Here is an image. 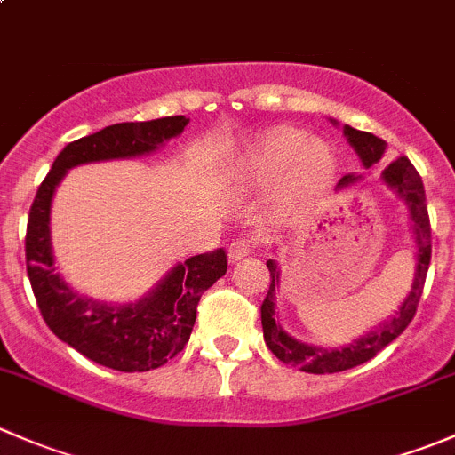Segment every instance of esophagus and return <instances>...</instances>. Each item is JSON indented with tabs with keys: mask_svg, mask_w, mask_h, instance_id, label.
<instances>
[{
	"mask_svg": "<svg viewBox=\"0 0 455 455\" xmlns=\"http://www.w3.org/2000/svg\"><path fill=\"white\" fill-rule=\"evenodd\" d=\"M253 249L255 240H251V237H237V240L231 242V246H228V261L242 259V257L249 255Z\"/></svg>",
	"mask_w": 455,
	"mask_h": 455,
	"instance_id": "esophagus-1",
	"label": "esophagus"
}]
</instances>
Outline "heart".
I'll list each match as a JSON object with an SVG mask.
<instances>
[{"label": "heart", "mask_w": 455, "mask_h": 455, "mask_svg": "<svg viewBox=\"0 0 455 455\" xmlns=\"http://www.w3.org/2000/svg\"><path fill=\"white\" fill-rule=\"evenodd\" d=\"M332 147L313 140L297 127H275L246 147L240 160V176L253 185H270L286 176V189L295 196H315L334 173Z\"/></svg>", "instance_id": "1"}]
</instances>
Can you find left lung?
<instances>
[{"label":"left lung","instance_id":"8db88e82","mask_svg":"<svg viewBox=\"0 0 455 455\" xmlns=\"http://www.w3.org/2000/svg\"><path fill=\"white\" fill-rule=\"evenodd\" d=\"M343 134H346L347 142L355 147L365 169H370L371 164L383 158L385 140H380L379 136L370 134V132H359L350 125L343 127ZM359 180L361 176H343L339 180V187L355 185ZM383 180L385 185L392 187L405 200L407 209H410V218L414 222L411 228H414L416 242V273L410 295L405 297V301H403L401 308L396 310L392 319L379 323L374 330H370L368 334H363V337L356 339L350 346L341 347V350L306 346V343H299L291 334L283 332V328L275 319V286L279 283V270L275 259H268L266 266L270 270V288L264 304H261V328H264V341L268 350L283 363L295 365V368L308 371V374H334V371L356 368V365L374 359L387 343H392L398 334H403V330L414 319L431 261V227L429 213H427L425 187L414 164L407 160V156H401V158H396L383 169Z\"/></svg>","mask_w":455,"mask_h":455}]
</instances>
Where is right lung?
<instances>
[{"instance_id":"right-lung-1","label":"right lung","mask_w":455,"mask_h":455,"mask_svg":"<svg viewBox=\"0 0 455 455\" xmlns=\"http://www.w3.org/2000/svg\"><path fill=\"white\" fill-rule=\"evenodd\" d=\"M189 118L164 116L145 123H116L61 149L41 182L26 228V268L45 325L94 363L118 371H149L182 352L191 337L198 301L227 273V253L189 257L136 304H99L72 291L54 270L50 244V204L68 169L99 160L132 158L158 149L182 134Z\"/></svg>"}]
</instances>
